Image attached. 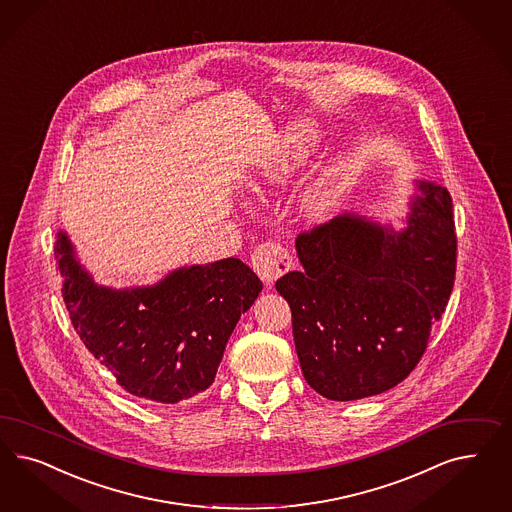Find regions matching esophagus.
I'll use <instances>...</instances> for the list:
<instances>
[{
  "instance_id": "esophagus-1",
  "label": "esophagus",
  "mask_w": 512,
  "mask_h": 512,
  "mask_svg": "<svg viewBox=\"0 0 512 512\" xmlns=\"http://www.w3.org/2000/svg\"><path fill=\"white\" fill-rule=\"evenodd\" d=\"M252 267L265 286L271 288L277 279H281L284 273L290 271L292 258L281 243L267 241L252 252Z\"/></svg>"
}]
</instances>
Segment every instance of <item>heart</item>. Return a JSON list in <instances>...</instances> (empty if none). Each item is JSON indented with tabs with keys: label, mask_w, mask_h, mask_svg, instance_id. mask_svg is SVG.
<instances>
[{
	"label": "heart",
	"mask_w": 512,
	"mask_h": 512,
	"mask_svg": "<svg viewBox=\"0 0 512 512\" xmlns=\"http://www.w3.org/2000/svg\"><path fill=\"white\" fill-rule=\"evenodd\" d=\"M322 132L314 122H297L290 126L260 164V177L264 182L286 181L299 167L313 158L320 147ZM350 164L345 154H335L326 164L316 169L299 192L297 207L301 215L311 222L328 220L345 196Z\"/></svg>",
	"instance_id": "1"
}]
</instances>
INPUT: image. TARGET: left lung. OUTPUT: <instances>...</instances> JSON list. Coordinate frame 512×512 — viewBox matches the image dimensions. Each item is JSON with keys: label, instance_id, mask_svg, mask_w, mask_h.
I'll use <instances>...</instances> for the list:
<instances>
[{"label": "left lung", "instance_id": "8db88e82", "mask_svg": "<svg viewBox=\"0 0 512 512\" xmlns=\"http://www.w3.org/2000/svg\"><path fill=\"white\" fill-rule=\"evenodd\" d=\"M403 228L358 213L297 235L301 267L277 281L307 384L331 401L377 396L420 362L456 275L452 198L416 181Z\"/></svg>", "mask_w": 512, "mask_h": 512}]
</instances>
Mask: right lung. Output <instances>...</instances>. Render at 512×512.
I'll return each instance as SVG.
<instances>
[{"label":"right lung","instance_id":"obj_1","mask_svg":"<svg viewBox=\"0 0 512 512\" xmlns=\"http://www.w3.org/2000/svg\"><path fill=\"white\" fill-rule=\"evenodd\" d=\"M54 254L84 347L124 390L162 405L213 384L231 331L262 292L256 273L237 258L184 265L149 286L111 288L92 279L64 230Z\"/></svg>","mask_w":512,"mask_h":512}]
</instances>
